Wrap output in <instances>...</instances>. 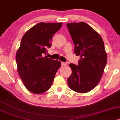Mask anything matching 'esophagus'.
I'll return each instance as SVG.
<instances>
[{"label":"esophagus","instance_id":"34e87169","mask_svg":"<svg viewBox=\"0 0 120 120\" xmlns=\"http://www.w3.org/2000/svg\"><path fill=\"white\" fill-rule=\"evenodd\" d=\"M61 63H62V66H66V65H67V63H65V62H62Z\"/></svg>","mask_w":120,"mask_h":120}]
</instances>
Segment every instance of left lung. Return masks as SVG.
Listing matches in <instances>:
<instances>
[{
    "mask_svg": "<svg viewBox=\"0 0 120 120\" xmlns=\"http://www.w3.org/2000/svg\"><path fill=\"white\" fill-rule=\"evenodd\" d=\"M75 44V54L80 56L78 65L69 64L72 74L68 79L72 90L80 93L91 91L100 82L107 60L100 35L84 22L67 23Z\"/></svg>",
    "mask_w": 120,
    "mask_h": 120,
    "instance_id": "obj_1",
    "label": "left lung"
}]
</instances>
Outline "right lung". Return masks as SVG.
Instances as JSON below:
<instances>
[{"instance_id": "right-lung-1", "label": "right lung", "mask_w": 120, "mask_h": 120, "mask_svg": "<svg viewBox=\"0 0 120 120\" xmlns=\"http://www.w3.org/2000/svg\"><path fill=\"white\" fill-rule=\"evenodd\" d=\"M63 23L40 22L27 30L22 38L16 53L17 71L25 87L35 94H41L50 88L61 65L60 61L47 56L54 34Z\"/></svg>"}]
</instances>
